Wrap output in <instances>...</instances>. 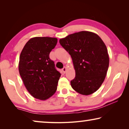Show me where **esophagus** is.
I'll use <instances>...</instances> for the list:
<instances>
[{"mask_svg": "<svg viewBox=\"0 0 129 129\" xmlns=\"http://www.w3.org/2000/svg\"><path fill=\"white\" fill-rule=\"evenodd\" d=\"M66 71H67V68H66V67H64V68H63L62 69V73H64V74H65V72H66Z\"/></svg>", "mask_w": 129, "mask_h": 129, "instance_id": "34e87169", "label": "esophagus"}]
</instances>
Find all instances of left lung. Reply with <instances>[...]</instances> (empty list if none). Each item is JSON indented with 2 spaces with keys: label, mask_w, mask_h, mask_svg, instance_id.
I'll return each mask as SVG.
<instances>
[{
  "label": "left lung",
  "mask_w": 129,
  "mask_h": 129,
  "mask_svg": "<svg viewBox=\"0 0 129 129\" xmlns=\"http://www.w3.org/2000/svg\"><path fill=\"white\" fill-rule=\"evenodd\" d=\"M72 58L76 76L72 88L82 95L99 89L106 76L109 65L108 49L100 37L89 31L69 35L59 40Z\"/></svg>",
  "instance_id": "left-lung-1"
}]
</instances>
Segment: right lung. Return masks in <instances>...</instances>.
Returning <instances> with one entry per match:
<instances>
[{
  "instance_id": "right-lung-1",
  "label": "right lung",
  "mask_w": 129,
  "mask_h": 129,
  "mask_svg": "<svg viewBox=\"0 0 129 129\" xmlns=\"http://www.w3.org/2000/svg\"><path fill=\"white\" fill-rule=\"evenodd\" d=\"M57 39L35 37L29 39L21 51L19 71L24 84L35 99L46 100L55 93L61 76L49 53Z\"/></svg>"
}]
</instances>
